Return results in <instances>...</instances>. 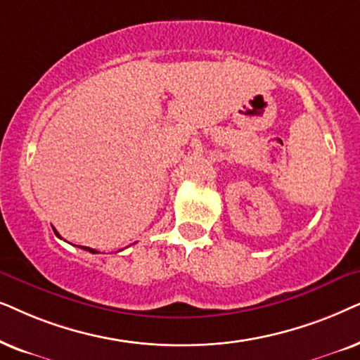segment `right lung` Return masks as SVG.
I'll return each instance as SVG.
<instances>
[{
    "label": "right lung",
    "instance_id": "1",
    "mask_svg": "<svg viewBox=\"0 0 360 360\" xmlns=\"http://www.w3.org/2000/svg\"><path fill=\"white\" fill-rule=\"evenodd\" d=\"M54 232H56V236L60 238V236H59V233H57V230H56V229H54ZM82 248H84V250H87V252H90V253H98L97 250H94V248H90V247H82Z\"/></svg>",
    "mask_w": 360,
    "mask_h": 360
}]
</instances>
